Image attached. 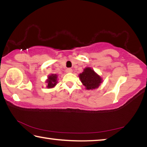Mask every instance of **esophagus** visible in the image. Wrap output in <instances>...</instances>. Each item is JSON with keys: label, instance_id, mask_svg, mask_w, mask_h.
I'll return each instance as SVG.
<instances>
[{"label": "esophagus", "instance_id": "obj_1", "mask_svg": "<svg viewBox=\"0 0 147 147\" xmlns=\"http://www.w3.org/2000/svg\"><path fill=\"white\" fill-rule=\"evenodd\" d=\"M65 71L66 73H72V72H73V70H72V69L69 68V69H67Z\"/></svg>", "mask_w": 147, "mask_h": 147}]
</instances>
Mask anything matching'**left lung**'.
Listing matches in <instances>:
<instances>
[{
	"mask_svg": "<svg viewBox=\"0 0 147 147\" xmlns=\"http://www.w3.org/2000/svg\"><path fill=\"white\" fill-rule=\"evenodd\" d=\"M79 78L87 90L97 89L102 83L101 76L89 67H86L82 73L79 74Z\"/></svg>",
	"mask_w": 147,
	"mask_h": 147,
	"instance_id": "8db88e82",
	"label": "left lung"
}]
</instances>
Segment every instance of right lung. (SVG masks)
<instances>
[{
  "label": "right lung",
  "instance_id": "obj_1",
  "mask_svg": "<svg viewBox=\"0 0 147 147\" xmlns=\"http://www.w3.org/2000/svg\"><path fill=\"white\" fill-rule=\"evenodd\" d=\"M46 83L47 84V88H53L58 83V75L56 74H50V75L48 76V78L47 79Z\"/></svg>",
  "mask_w": 147,
  "mask_h": 147
}]
</instances>
